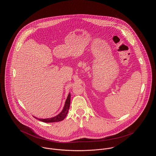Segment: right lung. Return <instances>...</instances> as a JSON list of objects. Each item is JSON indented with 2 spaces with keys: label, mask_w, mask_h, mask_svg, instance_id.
<instances>
[{
  "label": "right lung",
  "mask_w": 156,
  "mask_h": 156,
  "mask_svg": "<svg viewBox=\"0 0 156 156\" xmlns=\"http://www.w3.org/2000/svg\"><path fill=\"white\" fill-rule=\"evenodd\" d=\"M70 97H71V94L70 93H69L68 97H67V100L66 101L65 103V105L64 107V109H62V111L60 113H59L58 115L53 117V118H46V119H39V118H37V119L44 122H59V121H61L63 119H64V118L66 117L67 113L68 112V110L69 108V106H70Z\"/></svg>",
  "instance_id": "add662e5"
}]
</instances>
